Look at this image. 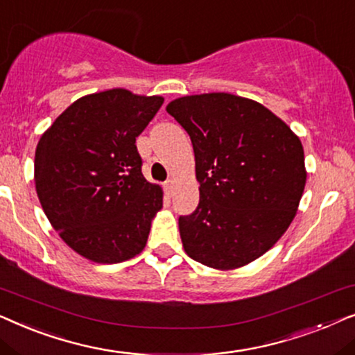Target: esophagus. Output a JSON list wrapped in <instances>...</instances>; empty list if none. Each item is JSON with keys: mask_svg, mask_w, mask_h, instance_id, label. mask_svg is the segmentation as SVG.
<instances>
[{"mask_svg": "<svg viewBox=\"0 0 355 355\" xmlns=\"http://www.w3.org/2000/svg\"><path fill=\"white\" fill-rule=\"evenodd\" d=\"M164 188H165V193H167L168 196H172L173 195V190H175V182L173 180H167V182H165Z\"/></svg>", "mask_w": 355, "mask_h": 355, "instance_id": "1", "label": "esophagus"}]
</instances>
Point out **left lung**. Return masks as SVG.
Instances as JSON below:
<instances>
[{
	"label": "left lung",
	"mask_w": 355,
	"mask_h": 355,
	"mask_svg": "<svg viewBox=\"0 0 355 355\" xmlns=\"http://www.w3.org/2000/svg\"><path fill=\"white\" fill-rule=\"evenodd\" d=\"M167 112L190 135L200 202L178 217L195 261L234 269L266 253L291 225L305 188L304 148L261 103L225 92L177 98Z\"/></svg>",
	"instance_id": "left-lung-1"
}]
</instances>
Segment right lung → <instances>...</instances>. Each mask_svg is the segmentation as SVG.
Masks as SVG:
<instances>
[{
  "mask_svg": "<svg viewBox=\"0 0 355 355\" xmlns=\"http://www.w3.org/2000/svg\"><path fill=\"white\" fill-rule=\"evenodd\" d=\"M162 103L110 89L76 101L42 135L37 195L53 229L84 258L120 263L146 247L162 190L143 177L136 138Z\"/></svg>",
  "mask_w": 355,
  "mask_h": 355,
  "instance_id": "obj_1",
  "label": "right lung"
}]
</instances>
